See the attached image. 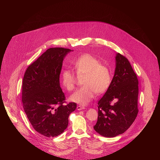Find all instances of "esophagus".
I'll return each instance as SVG.
<instances>
[{
  "label": "esophagus",
  "mask_w": 160,
  "mask_h": 160,
  "mask_svg": "<svg viewBox=\"0 0 160 160\" xmlns=\"http://www.w3.org/2000/svg\"><path fill=\"white\" fill-rule=\"evenodd\" d=\"M77 108V109H78V110H82V109H85V107L82 106H78Z\"/></svg>",
  "instance_id": "1"
}]
</instances>
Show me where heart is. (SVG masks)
<instances>
[{"instance_id": "obj_1", "label": "heart", "mask_w": 160, "mask_h": 160, "mask_svg": "<svg viewBox=\"0 0 160 160\" xmlns=\"http://www.w3.org/2000/svg\"><path fill=\"white\" fill-rule=\"evenodd\" d=\"M72 64L77 77H83L82 83L83 85L72 95L71 101L86 105L94 99L96 93L101 94L106 92L111 83V74L108 66L101 63L99 59L90 54L80 56ZM77 80L72 70L66 69L62 72L61 81L68 90L75 88Z\"/></svg>"}]
</instances>
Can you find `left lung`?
<instances>
[{
	"label": "left lung",
	"mask_w": 160,
	"mask_h": 160,
	"mask_svg": "<svg viewBox=\"0 0 160 160\" xmlns=\"http://www.w3.org/2000/svg\"><path fill=\"white\" fill-rule=\"evenodd\" d=\"M114 77L103 97L98 101V118L94 130L106 138L124 133L139 112V81L126 57L118 53Z\"/></svg>",
	"instance_id": "obj_1"
}]
</instances>
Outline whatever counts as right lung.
Masks as SVG:
<instances>
[{
  "label": "right lung",
  "mask_w": 160,
  "mask_h": 160,
  "mask_svg": "<svg viewBox=\"0 0 160 160\" xmlns=\"http://www.w3.org/2000/svg\"><path fill=\"white\" fill-rule=\"evenodd\" d=\"M72 50L52 48L31 63L22 83V102L33 128L39 133L54 138L67 128L68 117L77 108L67 103L60 87L62 61Z\"/></svg>",
  "instance_id": "obj_1"
}]
</instances>
